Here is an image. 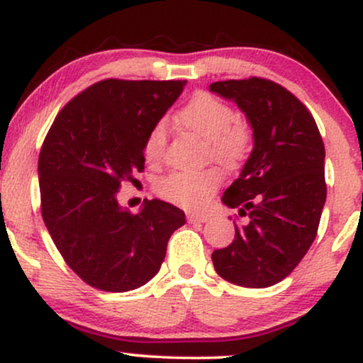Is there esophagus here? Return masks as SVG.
<instances>
[{
    "mask_svg": "<svg viewBox=\"0 0 363 363\" xmlns=\"http://www.w3.org/2000/svg\"><path fill=\"white\" fill-rule=\"evenodd\" d=\"M210 220V215L208 213H187V222L189 223H203V222H208Z\"/></svg>",
    "mask_w": 363,
    "mask_h": 363,
    "instance_id": "esophagus-1",
    "label": "esophagus"
}]
</instances>
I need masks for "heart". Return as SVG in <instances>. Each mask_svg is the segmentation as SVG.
<instances>
[{"instance_id":"1","label":"heart","mask_w":363,"mask_h":363,"mask_svg":"<svg viewBox=\"0 0 363 363\" xmlns=\"http://www.w3.org/2000/svg\"><path fill=\"white\" fill-rule=\"evenodd\" d=\"M177 123L205 140V157L225 169H235L242 164L251 148V129L247 123L237 118L228 104L208 91H196L177 112ZM167 147V128L162 123L152 126L143 143L145 160L158 165L164 160ZM222 174L218 169L208 167L196 172L176 170L155 182V193L164 201L182 208L203 206L218 189Z\"/></svg>"}]
</instances>
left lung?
<instances>
[{
	"instance_id": "obj_1",
	"label": "left lung",
	"mask_w": 363,
	"mask_h": 363,
	"mask_svg": "<svg viewBox=\"0 0 363 363\" xmlns=\"http://www.w3.org/2000/svg\"><path fill=\"white\" fill-rule=\"evenodd\" d=\"M210 90L235 101L254 129L251 157L222 196L245 222L235 223L232 244L211 259L223 280L266 289L297 268L318 235L324 143L311 111L280 83L249 77L215 82Z\"/></svg>"
}]
</instances>
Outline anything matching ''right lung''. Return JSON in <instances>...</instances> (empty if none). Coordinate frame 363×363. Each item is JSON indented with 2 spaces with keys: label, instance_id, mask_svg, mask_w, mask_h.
Returning a JSON list of instances; mask_svg holds the SVG:
<instances>
[{
  "label": "right lung",
  "instance_id": "1",
  "mask_svg": "<svg viewBox=\"0 0 363 363\" xmlns=\"http://www.w3.org/2000/svg\"><path fill=\"white\" fill-rule=\"evenodd\" d=\"M186 80L106 78L66 104L39 153L40 211L54 245L86 285L138 289L160 269L184 211L152 199L140 213L118 205L123 182L143 172L147 133Z\"/></svg>",
  "mask_w": 363,
  "mask_h": 363
}]
</instances>
